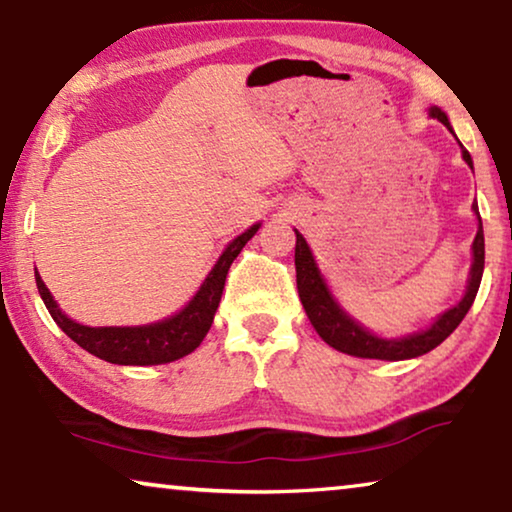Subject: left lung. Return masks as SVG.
Listing matches in <instances>:
<instances>
[{"mask_svg":"<svg viewBox=\"0 0 512 512\" xmlns=\"http://www.w3.org/2000/svg\"><path fill=\"white\" fill-rule=\"evenodd\" d=\"M431 118L441 120L445 127L452 129L448 122V115H445L441 109H431ZM462 155L466 164L473 169L469 150H462ZM473 211L480 220L478 206H473ZM294 266H297V287H299L301 304H304L308 320H311L315 331L322 336V341L329 343L331 348L348 352V355H355V357L397 362V359L420 357L424 352L434 350L436 345H441L445 338L459 327V322H462L464 315L469 313L475 294H478L482 269H485V234H482V220H480L478 234H475V241H473L471 278H469V287H466L464 299L459 301L455 308L445 311L429 329L406 338H378L369 334L364 327H359L355 320H350L348 315L341 311V306L336 304L334 297L329 294L325 280H322L318 266H315L311 248H308V243L299 232H297V248H294Z\"/></svg>","mask_w":512,"mask_h":512,"instance_id":"8db88e82","label":"left lung"}]
</instances>
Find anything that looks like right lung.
Returning <instances> with one entry per match:
<instances>
[{"instance_id":"right-lung-1","label":"right lung","mask_w":512,"mask_h":512,"mask_svg":"<svg viewBox=\"0 0 512 512\" xmlns=\"http://www.w3.org/2000/svg\"><path fill=\"white\" fill-rule=\"evenodd\" d=\"M259 225H253L248 232L229 243L225 253L220 255L218 264L213 266V271L208 273L204 285L199 287V292L194 294V299L187 304L181 313L174 318L155 322V325L146 327H85L78 322L69 320L60 308H57L55 299L50 297L48 287L43 285L39 273L37 287L39 294L46 304L50 318L57 322L64 334L71 341H76L83 350H88L90 355H95L104 362L122 364V366H148V364H167L174 359H181L190 355L194 348H199V343L204 341L208 329L213 325V315L218 311L222 287H225L227 271L236 255L241 253L243 246L253 239Z\"/></svg>"}]
</instances>
